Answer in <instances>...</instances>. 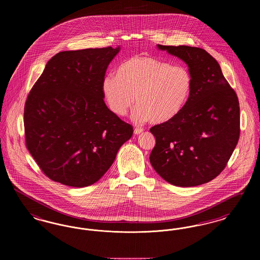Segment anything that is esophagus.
<instances>
[{
  "label": "esophagus",
  "instance_id": "esophagus-1",
  "mask_svg": "<svg viewBox=\"0 0 260 260\" xmlns=\"http://www.w3.org/2000/svg\"><path fill=\"white\" fill-rule=\"evenodd\" d=\"M143 131H144V129H143V127L136 126V127H135V135H139V134H141Z\"/></svg>",
  "mask_w": 260,
  "mask_h": 260
}]
</instances>
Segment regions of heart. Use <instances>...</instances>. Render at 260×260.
Here are the masks:
<instances>
[{"instance_id":"b5f03b06","label":"heart","mask_w":260,"mask_h":260,"mask_svg":"<svg viewBox=\"0 0 260 260\" xmlns=\"http://www.w3.org/2000/svg\"><path fill=\"white\" fill-rule=\"evenodd\" d=\"M102 89L116 115L124 116L136 98V120L164 124L184 110L193 91V77L184 66L138 55L123 62L117 76H106Z\"/></svg>"}]
</instances>
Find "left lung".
Here are the masks:
<instances>
[{
  "label": "left lung",
  "mask_w": 260,
  "mask_h": 260,
  "mask_svg": "<svg viewBox=\"0 0 260 260\" xmlns=\"http://www.w3.org/2000/svg\"><path fill=\"white\" fill-rule=\"evenodd\" d=\"M158 48L188 65L193 91L175 119L150 128L156 138L150 162L173 185L207 183L225 169L238 143L239 99L218 62L206 50L188 46Z\"/></svg>",
  "instance_id": "8db88e82"
}]
</instances>
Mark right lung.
Listing matches in <instances>:
<instances>
[{
	"mask_svg": "<svg viewBox=\"0 0 260 260\" xmlns=\"http://www.w3.org/2000/svg\"><path fill=\"white\" fill-rule=\"evenodd\" d=\"M120 48L56 53L24 107L25 143L50 179L73 187L99 181L134 133L104 102L102 83Z\"/></svg>",
	"mask_w": 260,
	"mask_h": 260,
	"instance_id": "obj_1",
	"label": "right lung"
}]
</instances>
